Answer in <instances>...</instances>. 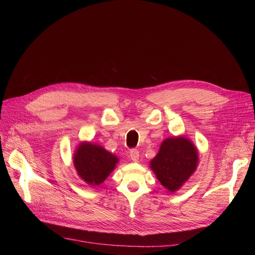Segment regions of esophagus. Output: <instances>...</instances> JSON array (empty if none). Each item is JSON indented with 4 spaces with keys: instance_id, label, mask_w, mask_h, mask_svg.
Segmentation results:
<instances>
[{
    "instance_id": "34e87169",
    "label": "esophagus",
    "mask_w": 255,
    "mask_h": 255,
    "mask_svg": "<svg viewBox=\"0 0 255 255\" xmlns=\"http://www.w3.org/2000/svg\"><path fill=\"white\" fill-rule=\"evenodd\" d=\"M129 155H130V158L132 159V161H134V162H137V161H138V159H139V152H138L136 149H131Z\"/></svg>"
}]
</instances>
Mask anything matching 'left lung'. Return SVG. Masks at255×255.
<instances>
[{
  "instance_id": "left-lung-1",
  "label": "left lung",
  "mask_w": 255,
  "mask_h": 255,
  "mask_svg": "<svg viewBox=\"0 0 255 255\" xmlns=\"http://www.w3.org/2000/svg\"><path fill=\"white\" fill-rule=\"evenodd\" d=\"M197 162L198 153L191 140L173 136L162 141L150 167L161 185L169 192H175L195 171Z\"/></svg>"
}]
</instances>
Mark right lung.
<instances>
[{"mask_svg": "<svg viewBox=\"0 0 255 255\" xmlns=\"http://www.w3.org/2000/svg\"><path fill=\"white\" fill-rule=\"evenodd\" d=\"M119 159L103 146L92 142H80L73 156L77 175L91 186H98L116 168Z\"/></svg>", "mask_w": 255, "mask_h": 255, "instance_id": "add662e5", "label": "right lung"}]
</instances>
